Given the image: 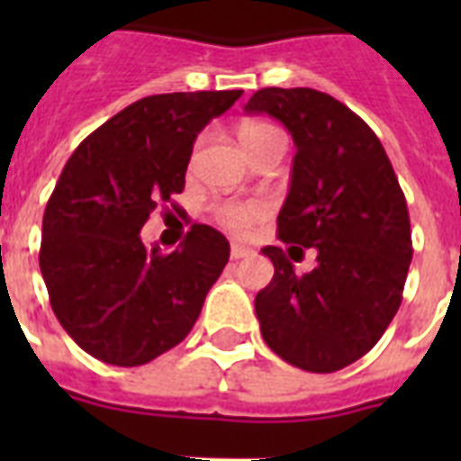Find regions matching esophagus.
Here are the masks:
<instances>
[{"label": "esophagus", "instance_id": "1", "mask_svg": "<svg viewBox=\"0 0 461 461\" xmlns=\"http://www.w3.org/2000/svg\"><path fill=\"white\" fill-rule=\"evenodd\" d=\"M230 256H231V260H244V258H251L253 251H251V249H246V246H241V244H231Z\"/></svg>", "mask_w": 461, "mask_h": 461}]
</instances>
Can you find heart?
<instances>
[{"mask_svg":"<svg viewBox=\"0 0 461 461\" xmlns=\"http://www.w3.org/2000/svg\"><path fill=\"white\" fill-rule=\"evenodd\" d=\"M280 133L275 126L266 124V122H246L239 129V139L244 143V148L258 143V140L267 139V136H275ZM215 220L222 224L224 230H230L231 234H249V231L256 227V224L266 217L267 205L263 201H256V198H249V201H239V198H230V201L217 203L215 208Z\"/></svg>","mask_w":461,"mask_h":461,"instance_id":"b5f03b06","label":"heart"}]
</instances>
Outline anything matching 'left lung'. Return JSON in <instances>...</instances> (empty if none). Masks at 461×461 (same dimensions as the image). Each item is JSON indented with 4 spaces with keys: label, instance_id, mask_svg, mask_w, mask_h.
Instances as JSON below:
<instances>
[{
    "label": "left lung",
    "instance_id": "8db88e82",
    "mask_svg": "<svg viewBox=\"0 0 461 461\" xmlns=\"http://www.w3.org/2000/svg\"><path fill=\"white\" fill-rule=\"evenodd\" d=\"M246 112L292 133L277 234L318 253V266L296 275L280 246L263 249L275 275L256 294L260 335L287 364L335 373L368 354L400 308L414 253L407 201L371 126L328 93L263 88Z\"/></svg>",
    "mask_w": 461,
    "mask_h": 461
}]
</instances>
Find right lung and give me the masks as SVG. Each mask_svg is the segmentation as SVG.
I'll return each mask as SVG.
<instances>
[{"mask_svg":"<svg viewBox=\"0 0 461 461\" xmlns=\"http://www.w3.org/2000/svg\"><path fill=\"white\" fill-rule=\"evenodd\" d=\"M244 90L143 97L90 133L61 169L42 217L40 270L50 303L83 351L143 366L191 332L230 241L194 224L181 246L148 249L140 230L184 191L195 136Z\"/></svg>","mask_w":461,"mask_h":461,"instance_id":"1","label":"right lung"}]
</instances>
